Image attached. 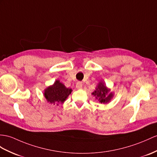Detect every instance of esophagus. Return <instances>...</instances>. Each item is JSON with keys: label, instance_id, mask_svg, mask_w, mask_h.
<instances>
[{"label": "esophagus", "instance_id": "obj_1", "mask_svg": "<svg viewBox=\"0 0 157 157\" xmlns=\"http://www.w3.org/2000/svg\"><path fill=\"white\" fill-rule=\"evenodd\" d=\"M82 87V82H78L76 84V89H81Z\"/></svg>", "mask_w": 157, "mask_h": 157}]
</instances>
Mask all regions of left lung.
<instances>
[{
	"mask_svg": "<svg viewBox=\"0 0 157 157\" xmlns=\"http://www.w3.org/2000/svg\"><path fill=\"white\" fill-rule=\"evenodd\" d=\"M92 94L95 97V98L101 104H106L110 102L114 97V93L113 92H110V89H109L105 82L102 81L98 83Z\"/></svg>",
	"mask_w": 157,
	"mask_h": 157,
	"instance_id": "8db88e82",
	"label": "left lung"
}]
</instances>
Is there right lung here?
<instances>
[{
  "mask_svg": "<svg viewBox=\"0 0 157 157\" xmlns=\"http://www.w3.org/2000/svg\"><path fill=\"white\" fill-rule=\"evenodd\" d=\"M72 91L71 89L67 88L64 84L56 80L53 85L46 88L43 94L50 104L59 105L60 103H64Z\"/></svg>",
  "mask_w": 157,
  "mask_h": 157,
  "instance_id": "add662e5",
  "label": "right lung"
}]
</instances>
